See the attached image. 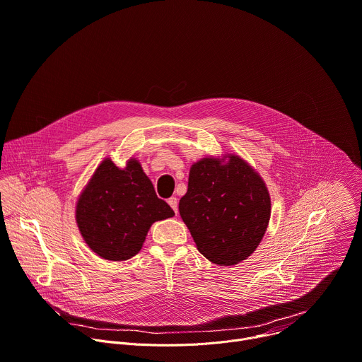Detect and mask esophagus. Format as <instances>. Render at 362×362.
Instances as JSON below:
<instances>
[{
	"label": "esophagus",
	"instance_id": "esophagus-1",
	"mask_svg": "<svg viewBox=\"0 0 362 362\" xmlns=\"http://www.w3.org/2000/svg\"><path fill=\"white\" fill-rule=\"evenodd\" d=\"M168 204H170V206L174 209V212L177 214V212H178V199H177L175 197H171V198L168 199Z\"/></svg>",
	"mask_w": 362,
	"mask_h": 362
}]
</instances>
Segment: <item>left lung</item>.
<instances>
[{"instance_id": "8db88e82", "label": "left lung", "mask_w": 362, "mask_h": 362, "mask_svg": "<svg viewBox=\"0 0 362 362\" xmlns=\"http://www.w3.org/2000/svg\"><path fill=\"white\" fill-rule=\"evenodd\" d=\"M181 218L211 262L234 265L250 257L269 223L271 201L261 177L240 157L204 158L189 171Z\"/></svg>"}]
</instances>
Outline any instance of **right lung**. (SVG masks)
Instances as JSON below:
<instances>
[{
	"mask_svg": "<svg viewBox=\"0 0 362 362\" xmlns=\"http://www.w3.org/2000/svg\"><path fill=\"white\" fill-rule=\"evenodd\" d=\"M173 215L134 158L124 170L104 160L77 204V224L86 243L110 261L134 257L153 223Z\"/></svg>",
	"mask_w": 362,
	"mask_h": 362,
	"instance_id": "right-lung-1",
	"label": "right lung"
}]
</instances>
